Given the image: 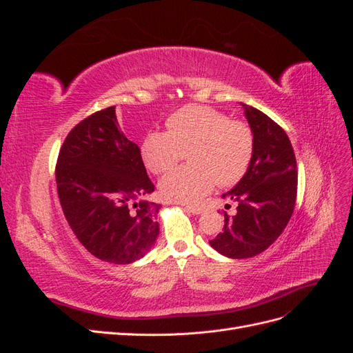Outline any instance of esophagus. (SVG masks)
Here are the masks:
<instances>
[{
    "mask_svg": "<svg viewBox=\"0 0 353 353\" xmlns=\"http://www.w3.org/2000/svg\"><path fill=\"white\" fill-rule=\"evenodd\" d=\"M185 209L190 213H193V215H200V213L203 212V208H200V206H185Z\"/></svg>",
    "mask_w": 353,
    "mask_h": 353,
    "instance_id": "obj_1",
    "label": "esophagus"
}]
</instances>
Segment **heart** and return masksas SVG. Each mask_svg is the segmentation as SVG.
<instances>
[{
  "mask_svg": "<svg viewBox=\"0 0 353 353\" xmlns=\"http://www.w3.org/2000/svg\"><path fill=\"white\" fill-rule=\"evenodd\" d=\"M168 131H152L141 144L145 166L154 174L174 168L184 152L191 165L170 170L159 183L160 194L179 203H197L216 183L232 185L245 174L253 154V134L240 121L190 104L170 114Z\"/></svg>",
  "mask_w": 353,
  "mask_h": 353,
  "instance_id": "1",
  "label": "heart"
}]
</instances>
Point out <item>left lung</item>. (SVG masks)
I'll use <instances>...</instances> for the list:
<instances>
[{
  "label": "left lung",
  "mask_w": 353,
  "mask_h": 353,
  "mask_svg": "<svg viewBox=\"0 0 353 353\" xmlns=\"http://www.w3.org/2000/svg\"><path fill=\"white\" fill-rule=\"evenodd\" d=\"M253 134V154L243 178L223 199L237 201L223 231L209 244L231 259L262 253L281 236L292 218L297 193L296 157L281 126L261 110L240 103Z\"/></svg>",
  "instance_id": "left-lung-1"
}]
</instances>
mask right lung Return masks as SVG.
Returning <instances> with one entry per match:
<instances>
[{
    "instance_id": "add662e5",
    "label": "right lung",
    "mask_w": 353,
    "mask_h": 353,
    "mask_svg": "<svg viewBox=\"0 0 353 353\" xmlns=\"http://www.w3.org/2000/svg\"><path fill=\"white\" fill-rule=\"evenodd\" d=\"M56 183L72 231L95 258L125 265L152 250L160 205L145 200L154 185L140 148L121 131L114 105L69 132L59 153Z\"/></svg>"
}]
</instances>
